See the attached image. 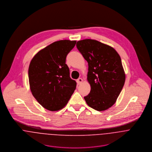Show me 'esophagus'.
Here are the masks:
<instances>
[{
	"instance_id": "obj_1",
	"label": "esophagus",
	"mask_w": 152,
	"mask_h": 152,
	"mask_svg": "<svg viewBox=\"0 0 152 152\" xmlns=\"http://www.w3.org/2000/svg\"><path fill=\"white\" fill-rule=\"evenodd\" d=\"M77 84H78V85L81 84L83 83V80H82V78H78V79L77 80Z\"/></svg>"
}]
</instances>
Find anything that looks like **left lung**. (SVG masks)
I'll return each instance as SVG.
<instances>
[{
	"label": "left lung",
	"instance_id": "obj_1",
	"mask_svg": "<svg viewBox=\"0 0 152 152\" xmlns=\"http://www.w3.org/2000/svg\"><path fill=\"white\" fill-rule=\"evenodd\" d=\"M77 48L88 63V105L98 111L107 110L116 102L125 81L121 58L110 46L97 40L78 41Z\"/></svg>",
	"mask_w": 152,
	"mask_h": 152
}]
</instances>
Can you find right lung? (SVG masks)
<instances>
[{"instance_id": "obj_1", "label": "right lung", "mask_w": 152, "mask_h": 152, "mask_svg": "<svg viewBox=\"0 0 152 152\" xmlns=\"http://www.w3.org/2000/svg\"><path fill=\"white\" fill-rule=\"evenodd\" d=\"M76 41L54 42L38 52L28 67L31 92L44 108L56 111L64 108L74 93L77 83L69 76L66 57Z\"/></svg>"}]
</instances>
